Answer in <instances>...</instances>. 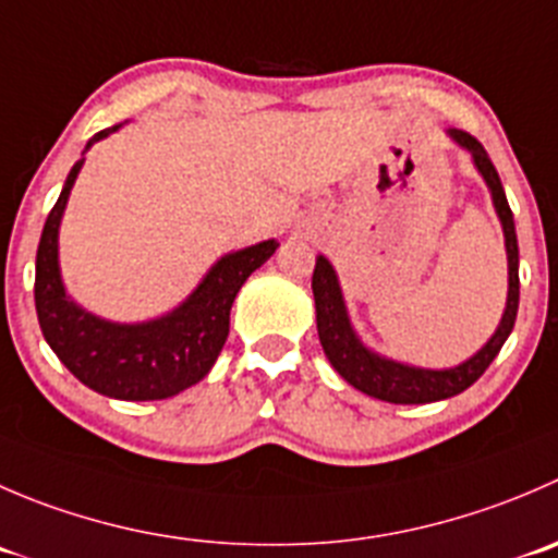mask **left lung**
<instances>
[{
	"label": "left lung",
	"mask_w": 558,
	"mask_h": 558,
	"mask_svg": "<svg viewBox=\"0 0 558 558\" xmlns=\"http://www.w3.org/2000/svg\"><path fill=\"white\" fill-rule=\"evenodd\" d=\"M452 142L472 153L474 166L483 174L485 185H488L490 198H494L496 215L501 220V231H505V247H507V269H510V289H507V307L501 316L499 327L490 335L488 343L469 356L466 362L456 367H445V371H430V367H414L403 365V362L387 360V356L376 354L367 349L354 332L349 322V311H345L343 291H340L338 275H335L332 264L324 256H316V269H313V300H316V327L322 349L327 360L332 362L335 371L356 387L360 392L371 395V398L387 400V403H434V400L452 398L461 395L463 389L472 387L496 354L501 351L505 340L510 338L512 327H515L518 316V296H521V280H518V236H515V220H512V209L507 204L505 187H501L499 174H496L494 163H490L488 153L474 135L463 133V130H447Z\"/></svg>",
	"instance_id": "8db88e82"
}]
</instances>
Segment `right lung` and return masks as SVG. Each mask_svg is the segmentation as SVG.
Masks as SVG:
<instances>
[{"mask_svg":"<svg viewBox=\"0 0 558 558\" xmlns=\"http://www.w3.org/2000/svg\"><path fill=\"white\" fill-rule=\"evenodd\" d=\"M113 130L119 124L92 135L86 149ZM81 166L84 155L70 169L37 245L35 307L43 338L81 384L106 398H174L213 371L229 338V313L236 291L278 251V242L267 240L226 253L196 291L166 316L138 324L106 322L75 305L59 275V223Z\"/></svg>","mask_w":558,"mask_h":558,"instance_id":"obj_1","label":"right lung"}]
</instances>
